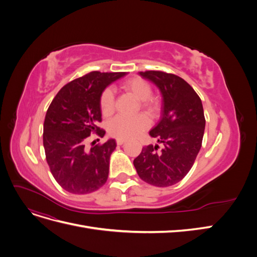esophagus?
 Listing matches in <instances>:
<instances>
[{"label": "esophagus", "mask_w": 257, "mask_h": 257, "mask_svg": "<svg viewBox=\"0 0 257 257\" xmlns=\"http://www.w3.org/2000/svg\"><path fill=\"white\" fill-rule=\"evenodd\" d=\"M124 143H125V141H124V139H116V144H118L119 146L123 145Z\"/></svg>", "instance_id": "1"}]
</instances>
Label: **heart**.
<instances>
[{"label":"heart","instance_id":"1","mask_svg":"<svg viewBox=\"0 0 257 257\" xmlns=\"http://www.w3.org/2000/svg\"><path fill=\"white\" fill-rule=\"evenodd\" d=\"M123 89L133 95L139 102H146L152 94L150 84L141 78H132L123 83ZM114 97L110 90H106L100 98V109L104 115H109L113 111ZM149 126V121L144 115L134 118L116 115L108 123L109 134L119 139L133 138Z\"/></svg>","mask_w":257,"mask_h":257}]
</instances>
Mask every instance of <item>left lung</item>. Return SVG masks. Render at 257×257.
<instances>
[{"instance_id":"8db88e82","label":"left lung","mask_w":257,"mask_h":257,"mask_svg":"<svg viewBox=\"0 0 257 257\" xmlns=\"http://www.w3.org/2000/svg\"><path fill=\"white\" fill-rule=\"evenodd\" d=\"M160 90L163 106L159 123L149 135L163 145L143 147L134 160L138 176L160 188L181 181L192 168L203 142L206 120L199 96L180 77L164 72H139Z\"/></svg>"}]
</instances>
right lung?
I'll use <instances>...</instances> for the list:
<instances>
[{"label": "right lung", "instance_id": "right-lung-1", "mask_svg": "<svg viewBox=\"0 0 257 257\" xmlns=\"http://www.w3.org/2000/svg\"><path fill=\"white\" fill-rule=\"evenodd\" d=\"M126 73L91 72L62 88L51 102L44 122L46 160L56 181L73 194L94 192L106 183L112 138L91 149L84 147L92 133L104 137L100 97L104 90Z\"/></svg>", "mask_w": 257, "mask_h": 257}]
</instances>
